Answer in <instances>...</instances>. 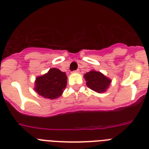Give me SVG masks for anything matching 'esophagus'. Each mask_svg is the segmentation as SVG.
<instances>
[{
	"label": "esophagus",
	"mask_w": 149,
	"mask_h": 149,
	"mask_svg": "<svg viewBox=\"0 0 149 149\" xmlns=\"http://www.w3.org/2000/svg\"><path fill=\"white\" fill-rule=\"evenodd\" d=\"M74 73H79V72H80V70H79V69H77V70L74 71Z\"/></svg>",
	"instance_id": "obj_1"
}]
</instances>
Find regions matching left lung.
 Here are the masks:
<instances>
[{"label":"left lung","mask_w":149,"mask_h":149,"mask_svg":"<svg viewBox=\"0 0 149 149\" xmlns=\"http://www.w3.org/2000/svg\"><path fill=\"white\" fill-rule=\"evenodd\" d=\"M86 86L98 93H104L110 86L111 80L100 72L92 70L84 74Z\"/></svg>","instance_id":"8db88e82"}]
</instances>
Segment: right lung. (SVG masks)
<instances>
[{
	"label": "right lung",
	"instance_id": "obj_1",
	"mask_svg": "<svg viewBox=\"0 0 149 149\" xmlns=\"http://www.w3.org/2000/svg\"><path fill=\"white\" fill-rule=\"evenodd\" d=\"M67 76L58 68H52L44 75L36 77L34 90L43 98L55 99L66 87Z\"/></svg>",
	"mask_w": 149,
	"mask_h": 149
}]
</instances>
